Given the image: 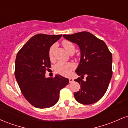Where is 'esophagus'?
Wrapping results in <instances>:
<instances>
[{
	"label": "esophagus",
	"mask_w": 128,
	"mask_h": 128,
	"mask_svg": "<svg viewBox=\"0 0 128 128\" xmlns=\"http://www.w3.org/2000/svg\"><path fill=\"white\" fill-rule=\"evenodd\" d=\"M73 81V79L72 78H69V82H72Z\"/></svg>",
	"instance_id": "obj_1"
}]
</instances>
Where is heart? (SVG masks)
<instances>
[{"instance_id": "1", "label": "heart", "mask_w": 128, "mask_h": 128, "mask_svg": "<svg viewBox=\"0 0 128 128\" xmlns=\"http://www.w3.org/2000/svg\"><path fill=\"white\" fill-rule=\"evenodd\" d=\"M62 44L66 50L69 54H73L75 51V46L73 42L68 40L62 41ZM56 48V44L54 43L51 46L49 50V56L50 59L54 58V51ZM76 67V65L72 62H59L55 66V70L57 73L64 76H67L70 74L71 72L74 70Z\"/></svg>"}]
</instances>
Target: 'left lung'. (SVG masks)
Returning <instances> with one entry per match:
<instances>
[{
    "label": "left lung",
    "mask_w": 128,
    "mask_h": 128,
    "mask_svg": "<svg viewBox=\"0 0 128 128\" xmlns=\"http://www.w3.org/2000/svg\"><path fill=\"white\" fill-rule=\"evenodd\" d=\"M68 41L77 44L80 50V60L76 70L80 78L74 80L80 89L74 93L78 102L90 105L98 102L106 92L112 75V54L105 42L88 32L63 35ZM85 75L86 79L81 78Z\"/></svg>",
    "instance_id": "1"
}]
</instances>
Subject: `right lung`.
Here are the masks:
<instances>
[{
    "instance_id": "right-lung-1",
    "label": "right lung",
    "mask_w": 128,
    "mask_h": 128,
    "mask_svg": "<svg viewBox=\"0 0 128 128\" xmlns=\"http://www.w3.org/2000/svg\"><path fill=\"white\" fill-rule=\"evenodd\" d=\"M62 35H35L21 48L16 56L15 76L25 99L38 108H48L58 101L60 92L68 84V79L56 74L46 78L50 68L49 50Z\"/></svg>"
}]
</instances>
